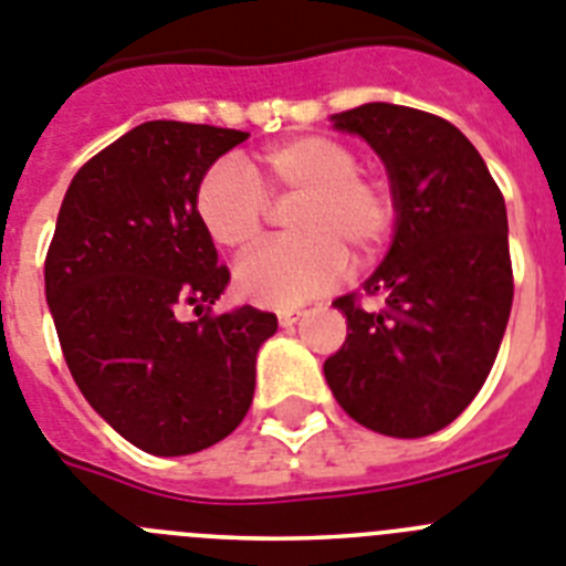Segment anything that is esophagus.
<instances>
[{
	"label": "esophagus",
	"instance_id": "obj_1",
	"mask_svg": "<svg viewBox=\"0 0 566 566\" xmlns=\"http://www.w3.org/2000/svg\"><path fill=\"white\" fill-rule=\"evenodd\" d=\"M276 316H279V324H282V327H293V324L304 316V311H298V307H287V311H279Z\"/></svg>",
	"mask_w": 566,
	"mask_h": 566
}]
</instances>
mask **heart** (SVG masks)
I'll return each instance as SVG.
<instances>
[{
	"label": "heart",
	"mask_w": 566,
	"mask_h": 566,
	"mask_svg": "<svg viewBox=\"0 0 566 566\" xmlns=\"http://www.w3.org/2000/svg\"><path fill=\"white\" fill-rule=\"evenodd\" d=\"M271 205H290L284 242L264 244L235 268V293L259 307H296L331 293L358 264L381 253L399 219L385 176L361 170L353 145L327 134L284 139L255 156L253 176L235 161H216L196 185L201 230L224 250L253 248Z\"/></svg>",
	"instance_id": "1"
}]
</instances>
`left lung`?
<instances>
[{"label":"left lung","instance_id":"obj_1","mask_svg":"<svg viewBox=\"0 0 566 566\" xmlns=\"http://www.w3.org/2000/svg\"><path fill=\"white\" fill-rule=\"evenodd\" d=\"M333 125L381 156L399 201L390 253L358 293L342 350L324 378L342 410L367 430L421 439L459 419L488 381L510 307L507 208L488 165L459 127L405 105L353 107Z\"/></svg>","mask_w":566,"mask_h":566}]
</instances>
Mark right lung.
Wrapping results in <instances>:
<instances>
[{
    "label": "right lung",
    "mask_w": 566,
    "mask_h": 566,
    "mask_svg": "<svg viewBox=\"0 0 566 566\" xmlns=\"http://www.w3.org/2000/svg\"><path fill=\"white\" fill-rule=\"evenodd\" d=\"M248 136L145 122L78 167L59 208L45 296L67 370L145 453H199L242 424L255 353L279 327L250 304L210 311L230 270L193 210L201 176ZM181 306L200 318L179 323Z\"/></svg>",
    "instance_id": "1"
}]
</instances>
